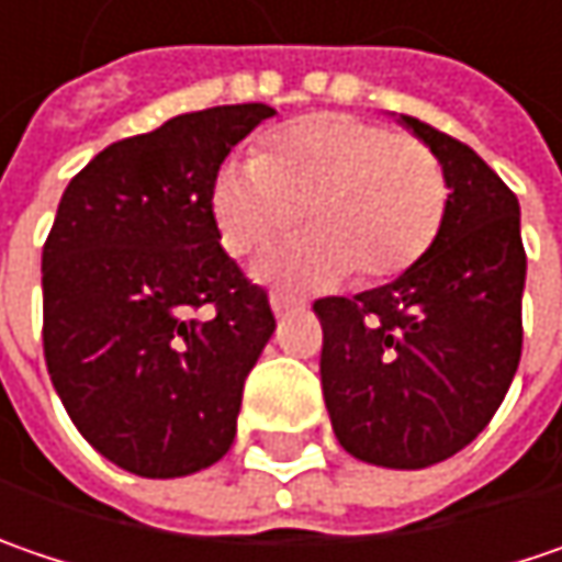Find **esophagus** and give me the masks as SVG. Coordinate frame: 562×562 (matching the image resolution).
Returning <instances> with one entry per match:
<instances>
[{
  "instance_id": "esophagus-1",
  "label": "esophagus",
  "mask_w": 562,
  "mask_h": 562,
  "mask_svg": "<svg viewBox=\"0 0 562 562\" xmlns=\"http://www.w3.org/2000/svg\"><path fill=\"white\" fill-rule=\"evenodd\" d=\"M270 305H273V314H277V317L299 308V302H295L292 295H285V292H273V295H270Z\"/></svg>"
}]
</instances>
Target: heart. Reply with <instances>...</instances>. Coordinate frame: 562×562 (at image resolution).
Instances as JSON below:
<instances>
[{
    "instance_id": "b5f03b06",
    "label": "heart",
    "mask_w": 562,
    "mask_h": 562,
    "mask_svg": "<svg viewBox=\"0 0 562 562\" xmlns=\"http://www.w3.org/2000/svg\"><path fill=\"white\" fill-rule=\"evenodd\" d=\"M213 215L228 254H248L299 222L312 232L260 260L292 289H324L356 270L391 280L429 250L446 215V171L419 139L352 114H312L270 133L257 158L225 161Z\"/></svg>"
}]
</instances>
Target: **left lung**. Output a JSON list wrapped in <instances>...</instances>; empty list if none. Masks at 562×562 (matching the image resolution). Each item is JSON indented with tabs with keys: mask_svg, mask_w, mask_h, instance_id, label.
I'll list each match as a JSON object with an SVG mask.
<instances>
[{
	"mask_svg": "<svg viewBox=\"0 0 562 562\" xmlns=\"http://www.w3.org/2000/svg\"><path fill=\"white\" fill-rule=\"evenodd\" d=\"M446 171V215L394 282L314 302L321 387L352 458L416 471L471 446L521 359L525 248L518 200L477 151L401 114Z\"/></svg>",
	"mask_w": 562,
	"mask_h": 562,
	"instance_id": "1",
	"label": "left lung"
}]
</instances>
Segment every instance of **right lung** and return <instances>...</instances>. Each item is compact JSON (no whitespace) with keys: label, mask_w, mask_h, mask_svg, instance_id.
I'll return each instance as SVG.
<instances>
[{"label":"right lung","mask_w":562,"mask_h":562,"mask_svg":"<svg viewBox=\"0 0 562 562\" xmlns=\"http://www.w3.org/2000/svg\"><path fill=\"white\" fill-rule=\"evenodd\" d=\"M277 111L171 116L98 151L44 245V356L91 446L139 477H183L232 442L245 379L277 330L267 289L218 245L213 178Z\"/></svg>","instance_id":"obj_1"}]
</instances>
